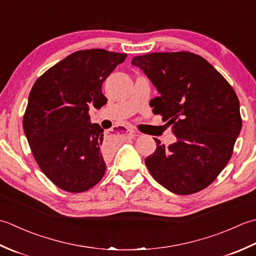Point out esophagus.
I'll return each mask as SVG.
<instances>
[{
  "label": "esophagus",
  "instance_id": "obj_1",
  "mask_svg": "<svg viewBox=\"0 0 256 256\" xmlns=\"http://www.w3.org/2000/svg\"><path fill=\"white\" fill-rule=\"evenodd\" d=\"M114 130L120 136H124V137H128V138H134L136 137V132L132 128L124 127V126H116L114 127Z\"/></svg>",
  "mask_w": 256,
  "mask_h": 256
}]
</instances>
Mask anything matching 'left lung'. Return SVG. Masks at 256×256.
Here are the masks:
<instances>
[{"instance_id":"obj_1","label":"left lung","mask_w":256,"mask_h":256,"mask_svg":"<svg viewBox=\"0 0 256 256\" xmlns=\"http://www.w3.org/2000/svg\"><path fill=\"white\" fill-rule=\"evenodd\" d=\"M159 92L150 100L176 142L144 159L154 179L176 194L210 186L230 160L242 128L240 102L226 78L203 57L190 52L136 56Z\"/></svg>"}]
</instances>
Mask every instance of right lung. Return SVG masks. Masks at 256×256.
<instances>
[{
	"label": "right lung",
	"mask_w": 256,
	"mask_h": 256,
	"mask_svg": "<svg viewBox=\"0 0 256 256\" xmlns=\"http://www.w3.org/2000/svg\"><path fill=\"white\" fill-rule=\"evenodd\" d=\"M126 57L99 48L75 52L46 70L30 90L24 132L40 170L62 190L87 191L105 174L110 148L88 112L106 105L102 82Z\"/></svg>",
	"instance_id": "add662e5"
}]
</instances>
